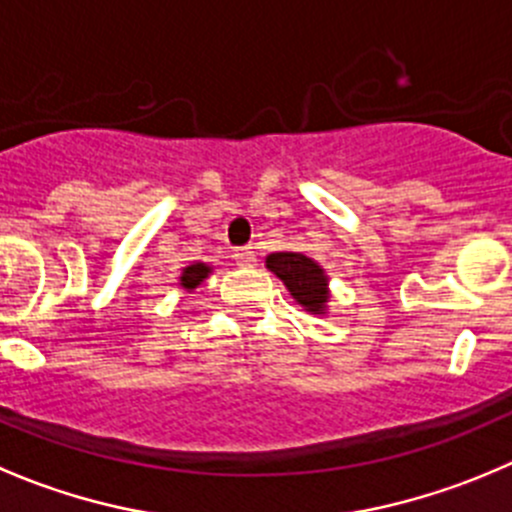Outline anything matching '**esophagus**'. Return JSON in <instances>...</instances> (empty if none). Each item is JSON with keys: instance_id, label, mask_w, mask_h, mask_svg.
I'll list each match as a JSON object with an SVG mask.
<instances>
[{"instance_id": "esophagus-1", "label": "esophagus", "mask_w": 512, "mask_h": 512, "mask_svg": "<svg viewBox=\"0 0 512 512\" xmlns=\"http://www.w3.org/2000/svg\"><path fill=\"white\" fill-rule=\"evenodd\" d=\"M235 262L240 267H252L257 262L255 250L252 247H240V250H235Z\"/></svg>"}]
</instances>
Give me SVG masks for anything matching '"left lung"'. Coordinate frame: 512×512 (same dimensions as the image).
<instances>
[{
    "mask_svg": "<svg viewBox=\"0 0 512 512\" xmlns=\"http://www.w3.org/2000/svg\"><path fill=\"white\" fill-rule=\"evenodd\" d=\"M265 267L275 277H280L282 285L292 295V300L310 315H327V302H330V277L322 270V265L302 252H272L267 255Z\"/></svg>",
    "mask_w": 512,
    "mask_h": 512,
    "instance_id": "left-lung-1",
    "label": "left lung"
}]
</instances>
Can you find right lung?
Wrapping results in <instances>:
<instances>
[{"label":"right lung","mask_w":512,"mask_h":512,"mask_svg":"<svg viewBox=\"0 0 512 512\" xmlns=\"http://www.w3.org/2000/svg\"><path fill=\"white\" fill-rule=\"evenodd\" d=\"M210 275H212V267L207 265V262H192V265H187L185 270H182L180 287L182 290L192 292V290H197V287H200Z\"/></svg>","instance_id":"1"}]
</instances>
